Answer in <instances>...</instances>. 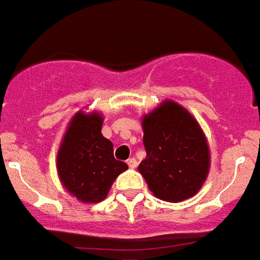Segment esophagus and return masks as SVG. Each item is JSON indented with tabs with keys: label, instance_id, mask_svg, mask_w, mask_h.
<instances>
[{
	"label": "esophagus",
	"instance_id": "obj_1",
	"mask_svg": "<svg viewBox=\"0 0 260 260\" xmlns=\"http://www.w3.org/2000/svg\"><path fill=\"white\" fill-rule=\"evenodd\" d=\"M127 165L130 169H136V168H137V160H136L134 158H130L127 160Z\"/></svg>",
	"mask_w": 260,
	"mask_h": 260
}]
</instances>
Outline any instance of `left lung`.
Wrapping results in <instances>:
<instances>
[{
	"label": "left lung",
	"instance_id": "left-lung-1",
	"mask_svg": "<svg viewBox=\"0 0 260 260\" xmlns=\"http://www.w3.org/2000/svg\"><path fill=\"white\" fill-rule=\"evenodd\" d=\"M147 156L138 166L159 200L181 202L202 188L210 168L205 133L190 112L165 100L141 117Z\"/></svg>",
	"mask_w": 260,
	"mask_h": 260
}]
</instances>
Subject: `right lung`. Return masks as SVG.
Wrapping results in <instances>:
<instances>
[{
	"label": "right lung",
	"instance_id": "obj_1",
	"mask_svg": "<svg viewBox=\"0 0 260 260\" xmlns=\"http://www.w3.org/2000/svg\"><path fill=\"white\" fill-rule=\"evenodd\" d=\"M104 117L98 111H79L70 119L56 155L63 188L83 204L107 198L113 181L127 165L113 156V144L102 136Z\"/></svg>",
	"mask_w": 260,
	"mask_h": 260
}]
</instances>
